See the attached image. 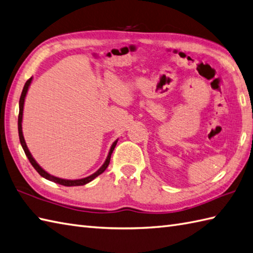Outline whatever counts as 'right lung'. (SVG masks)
I'll list each match as a JSON object with an SVG mask.
<instances>
[{
	"mask_svg": "<svg viewBox=\"0 0 253 253\" xmlns=\"http://www.w3.org/2000/svg\"><path fill=\"white\" fill-rule=\"evenodd\" d=\"M31 82H32V77L25 83V86H24V88H22L21 96H20V99H19V115H18L19 141H20L22 149H24L26 156L28 157V159H29V161H30V164L32 165V167L35 168V169L37 170V172L40 174L42 177L48 179V181H50V182H54V183H57V184H60V185H64V186H81V185H85V184L89 183L91 181H93L95 177H97L99 174H102L106 169H107V167H108L109 162H110L111 154H112V151H114V149L116 147L118 139H116V141L112 143L111 147L109 149V153H108L107 158H106L103 166L100 167L96 172H94L93 174H91V175H88L86 177H83V178H79V179H66V178H60V177H57V176H54V175H52V174L47 173L40 165L38 164V162L36 161V159L32 157L29 149H28V147H27V144H26V141H25L24 134H22V114H24V105H25V99H26V96H27L28 89H29V86H30Z\"/></svg>",
	"mask_w": 253,
	"mask_h": 253,
	"instance_id": "add662e5",
	"label": "right lung"
}]
</instances>
